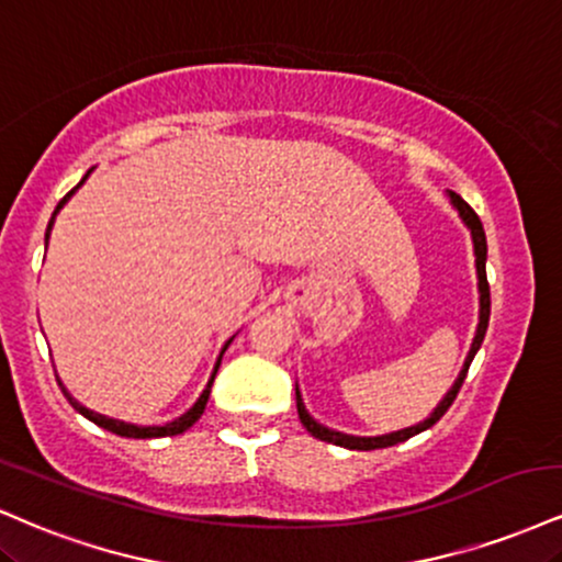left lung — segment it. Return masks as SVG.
Wrapping results in <instances>:
<instances>
[{"label":"left lung","instance_id":"8db88e82","mask_svg":"<svg viewBox=\"0 0 562 562\" xmlns=\"http://www.w3.org/2000/svg\"><path fill=\"white\" fill-rule=\"evenodd\" d=\"M450 201L452 206L458 209V214L463 216L465 225L471 227V235H474V254H476V272H479V293H482V314H479V329H476V337H474V346L469 350V358H465L463 363V371L461 376H458V382L452 384V390L448 395L442 397V403L437 405L435 414H431L427 422L416 424V427H408V429H401V431H392V435H382V437H350V435H342V431H333L327 427H322V424H316L314 418L306 414V408H303L301 403V395H299V387H295V405H299V418L301 424L306 427V431H311L316 439H322V442H329V445H340V448H348V450H380V448H392V445L397 442H405V439H411L418 431L435 427V424L448 414V408L452 405V401L458 397V392L463 387V380L465 374H469V367L471 361H474L476 350L482 348V340L486 335V324H490V282H486V238H484V227H482V220H479V214L471 209L465 201L461 199L458 193L450 191Z\"/></svg>","mask_w":562,"mask_h":562}]
</instances>
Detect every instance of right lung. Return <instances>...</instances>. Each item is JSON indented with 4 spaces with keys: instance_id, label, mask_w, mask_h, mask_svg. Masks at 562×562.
I'll use <instances>...</instances> for the list:
<instances>
[{
    "instance_id": "add662e5",
    "label": "right lung",
    "mask_w": 562,
    "mask_h": 562,
    "mask_svg": "<svg viewBox=\"0 0 562 562\" xmlns=\"http://www.w3.org/2000/svg\"><path fill=\"white\" fill-rule=\"evenodd\" d=\"M91 172V170H88ZM88 178V175H86ZM83 178V180H86ZM83 180L78 182V186H83ZM78 186L72 188L70 193L65 195L63 201H59L57 204V209H54V214H52V220H49V227H46V240H49V233H52V225H54V216H57V212L59 209L65 206V201L70 199L72 193L78 191ZM227 346H229V340H227ZM225 346V348H227ZM225 348H222V353H225ZM220 361H222V356H220ZM220 361H216V367H214V374H216V369H220ZM214 374H212V380H209V384H206V390L201 392V397L199 401H195V405L191 411H188V414H182L180 418H175V422H170V424H165V427H133V424H125V422H117V418H106V416H101V414H93V411H88V408H83V405L80 403H76L72 401L70 395H67L65 392V387H63V392H65V397L67 401H70V405L72 408L78 411V414H83L88 422H93L97 424V427H101V429H106V431H112V435H120V437H133V439H151V437H172V435H182V431L186 429H191L195 422H199L201 418V414H204V408H206V401H209V392H212V382H214Z\"/></svg>"
}]
</instances>
